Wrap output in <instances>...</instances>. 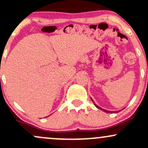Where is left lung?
Here are the masks:
<instances>
[{"label": "left lung", "instance_id": "obj_1", "mask_svg": "<svg viewBox=\"0 0 148 148\" xmlns=\"http://www.w3.org/2000/svg\"><path fill=\"white\" fill-rule=\"evenodd\" d=\"M91 100H92V102L94 103V105H95V106L97 107V108H99V109H100V110H101V111H104L105 113H118V112H120V111H122V110H120V111H107V110H106V109H103V108H101V107L98 106L97 105L96 103L94 102V101H93V99H92V98H91Z\"/></svg>", "mask_w": 148, "mask_h": 148}]
</instances>
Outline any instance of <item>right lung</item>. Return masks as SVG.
I'll return each instance as SVG.
<instances>
[{"label":"right lung","mask_w":148,"mask_h":148,"mask_svg":"<svg viewBox=\"0 0 148 148\" xmlns=\"http://www.w3.org/2000/svg\"><path fill=\"white\" fill-rule=\"evenodd\" d=\"M47 117H48V116H47ZM46 118H47V117H46Z\"/></svg>","instance_id":"obj_1"}]
</instances>
